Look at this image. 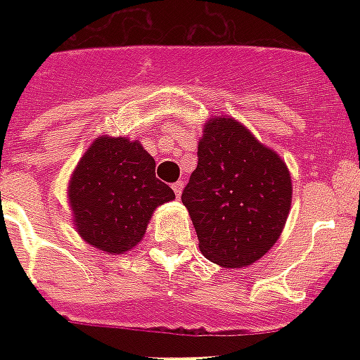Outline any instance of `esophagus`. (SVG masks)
Masks as SVG:
<instances>
[{"label": "esophagus", "mask_w": 360, "mask_h": 360, "mask_svg": "<svg viewBox=\"0 0 360 360\" xmlns=\"http://www.w3.org/2000/svg\"><path fill=\"white\" fill-rule=\"evenodd\" d=\"M183 186H185V183H183V181H177V183H174V185H172V188H174L175 196H177V198L181 196V192H183Z\"/></svg>", "instance_id": "1"}]
</instances>
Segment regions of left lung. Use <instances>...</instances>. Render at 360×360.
<instances>
[{"label":"left lung","mask_w":360,"mask_h":360,"mask_svg":"<svg viewBox=\"0 0 360 360\" xmlns=\"http://www.w3.org/2000/svg\"><path fill=\"white\" fill-rule=\"evenodd\" d=\"M181 202L200 250L222 267H246L278 240L291 209V175L282 158L230 115L211 117L198 166Z\"/></svg>","instance_id":"left-lung-1"}]
</instances>
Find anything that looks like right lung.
I'll list each match as a JSON object with an SVG mask.
<instances>
[{
	"instance_id": "right-lung-1",
	"label": "right lung",
	"mask_w": 360,
	"mask_h": 360,
	"mask_svg": "<svg viewBox=\"0 0 360 360\" xmlns=\"http://www.w3.org/2000/svg\"><path fill=\"white\" fill-rule=\"evenodd\" d=\"M174 198V191L155 177V158L130 138H97L69 181L76 231L106 254L138 245L153 211Z\"/></svg>"
}]
</instances>
